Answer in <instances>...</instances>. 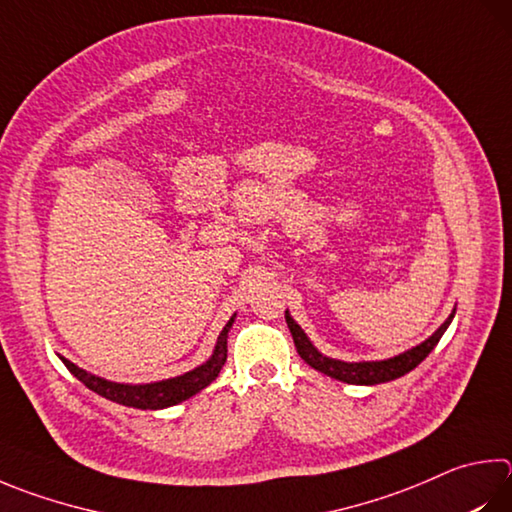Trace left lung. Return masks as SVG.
<instances>
[{"label":"left lung","instance_id":"8db88e82","mask_svg":"<svg viewBox=\"0 0 512 512\" xmlns=\"http://www.w3.org/2000/svg\"><path fill=\"white\" fill-rule=\"evenodd\" d=\"M452 318H454V311L450 318L445 320L439 329H436L434 336L421 342L418 347L401 353V356H394L389 360H378V362H342V360H333V358L322 356V353L311 345L309 338H306V333L297 327L295 320L288 313H286V324H288V329H291L295 349H297V353H300V358L306 362V365H311L313 369H318V371H322V374H327L331 378L342 380V383L378 385V383H387V380H394V378L410 374L416 365H421V362L427 358V353H430L436 347V342L441 340L445 329L450 327Z\"/></svg>","mask_w":512,"mask_h":512}]
</instances>
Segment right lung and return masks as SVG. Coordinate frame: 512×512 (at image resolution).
Returning <instances> with one entry per match:
<instances>
[{"label": "right lung", "mask_w": 512, "mask_h": 512, "mask_svg": "<svg viewBox=\"0 0 512 512\" xmlns=\"http://www.w3.org/2000/svg\"><path fill=\"white\" fill-rule=\"evenodd\" d=\"M235 318H230V322L224 327V331L219 333L217 347L212 358L197 369L188 371V374L176 376L170 380H161V383H150V385H120V383H109L105 378H98L94 374H87L85 369H80L69 362L67 358H62L64 365L76 376L80 383H85L91 392H96L100 396L109 398L118 405L125 407H136V410H163V407H170L185 401V398L194 396L201 392L203 387H208L212 380L219 376L221 367L228 358V331L232 327Z\"/></svg>", "instance_id": "obj_1"}]
</instances>
